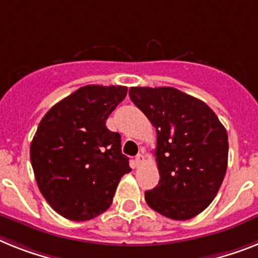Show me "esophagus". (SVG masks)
I'll return each instance as SVG.
<instances>
[{
	"mask_svg": "<svg viewBox=\"0 0 258 258\" xmlns=\"http://www.w3.org/2000/svg\"><path fill=\"white\" fill-rule=\"evenodd\" d=\"M144 161H146V160H144V155H143V153H139V155L135 157V166H136V168H139L140 165H143V164H144Z\"/></svg>",
	"mask_w": 258,
	"mask_h": 258,
	"instance_id": "obj_1",
	"label": "esophagus"
}]
</instances>
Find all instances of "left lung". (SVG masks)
<instances>
[{
  "mask_svg": "<svg viewBox=\"0 0 258 258\" xmlns=\"http://www.w3.org/2000/svg\"><path fill=\"white\" fill-rule=\"evenodd\" d=\"M130 98L156 127L159 185L148 206L173 220L202 213L226 176L228 136L215 112L174 88H130Z\"/></svg>",
  "mask_w": 258,
  "mask_h": 258,
  "instance_id": "1",
  "label": "left lung"
}]
</instances>
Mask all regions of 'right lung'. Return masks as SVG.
<instances>
[{"label":"right lung","mask_w":258,"mask_h":258,"mask_svg":"<svg viewBox=\"0 0 258 258\" xmlns=\"http://www.w3.org/2000/svg\"><path fill=\"white\" fill-rule=\"evenodd\" d=\"M125 86L86 85L52 106L30 146L36 183L56 213L84 222L105 213L116 186L131 172L120 135L106 120Z\"/></svg>","instance_id":"add662e5"}]
</instances>
